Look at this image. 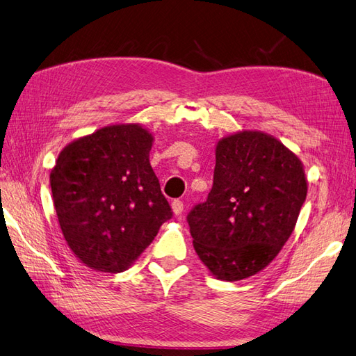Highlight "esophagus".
Here are the masks:
<instances>
[{
  "label": "esophagus",
  "instance_id": "34e87169",
  "mask_svg": "<svg viewBox=\"0 0 356 356\" xmlns=\"http://www.w3.org/2000/svg\"><path fill=\"white\" fill-rule=\"evenodd\" d=\"M171 209H172V212H175V216H181V212H184V203H181L180 200H172Z\"/></svg>",
  "mask_w": 356,
  "mask_h": 356
}]
</instances>
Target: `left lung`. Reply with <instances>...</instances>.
I'll return each mask as SVG.
<instances>
[{
  "mask_svg": "<svg viewBox=\"0 0 356 356\" xmlns=\"http://www.w3.org/2000/svg\"><path fill=\"white\" fill-rule=\"evenodd\" d=\"M307 193L302 161L277 138L259 130L221 138L208 200L188 216L198 258L226 282L259 273L291 236Z\"/></svg>",
  "mask_w": 356,
  "mask_h": 356,
  "instance_id": "8db88e82",
  "label": "left lung"
}]
</instances>
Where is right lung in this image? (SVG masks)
I'll use <instances>...</instances> for the list:
<instances>
[{"mask_svg": "<svg viewBox=\"0 0 356 356\" xmlns=\"http://www.w3.org/2000/svg\"><path fill=\"white\" fill-rule=\"evenodd\" d=\"M154 136L111 124L66 144L49 172L66 244L86 267L121 273L135 264L171 208L150 165Z\"/></svg>", "mask_w": 356, "mask_h": 356, "instance_id": "obj_1", "label": "right lung"}]
</instances>
